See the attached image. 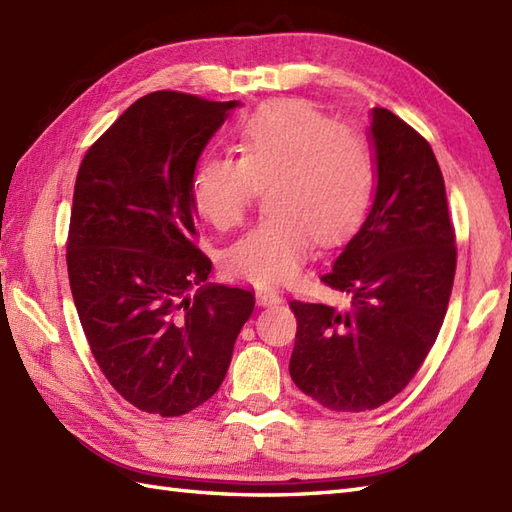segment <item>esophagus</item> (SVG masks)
<instances>
[{
	"instance_id": "obj_1",
	"label": "esophagus",
	"mask_w": 512,
	"mask_h": 512,
	"mask_svg": "<svg viewBox=\"0 0 512 512\" xmlns=\"http://www.w3.org/2000/svg\"><path fill=\"white\" fill-rule=\"evenodd\" d=\"M257 303L264 305V307H275V305L283 303V296L275 290H270V288L268 290L261 288V290H257Z\"/></svg>"
}]
</instances>
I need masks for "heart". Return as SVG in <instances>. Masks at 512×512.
<instances>
[{"label":"heart","instance_id":"obj_1","mask_svg":"<svg viewBox=\"0 0 512 512\" xmlns=\"http://www.w3.org/2000/svg\"><path fill=\"white\" fill-rule=\"evenodd\" d=\"M237 154L202 159L192 176L194 209L216 229L240 224L264 185L268 211L224 253L235 279L292 281L314 237L342 240L371 205L375 168L364 137L310 102H277L253 113L237 133Z\"/></svg>","mask_w":512,"mask_h":512}]
</instances>
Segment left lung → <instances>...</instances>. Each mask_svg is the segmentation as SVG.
Returning a JSON list of instances; mask_svg holds the SVG:
<instances>
[{"label":"left lung","instance_id":"obj_1","mask_svg":"<svg viewBox=\"0 0 512 512\" xmlns=\"http://www.w3.org/2000/svg\"><path fill=\"white\" fill-rule=\"evenodd\" d=\"M375 198L320 281L347 310L290 301L292 382L336 412L379 408L410 384L441 331L456 275V235L430 144L388 109L371 111Z\"/></svg>","mask_w":512,"mask_h":512}]
</instances>
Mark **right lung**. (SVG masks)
Masks as SVG:
<instances>
[{
    "label": "right lung",
    "mask_w": 512,
    "mask_h": 512,
    "mask_svg": "<svg viewBox=\"0 0 512 512\" xmlns=\"http://www.w3.org/2000/svg\"><path fill=\"white\" fill-rule=\"evenodd\" d=\"M240 106L178 91L139 98L80 163L67 237L71 294L95 362L135 408L181 417L229 371L255 294L207 283L192 176Z\"/></svg>",
    "instance_id": "1"
}]
</instances>
